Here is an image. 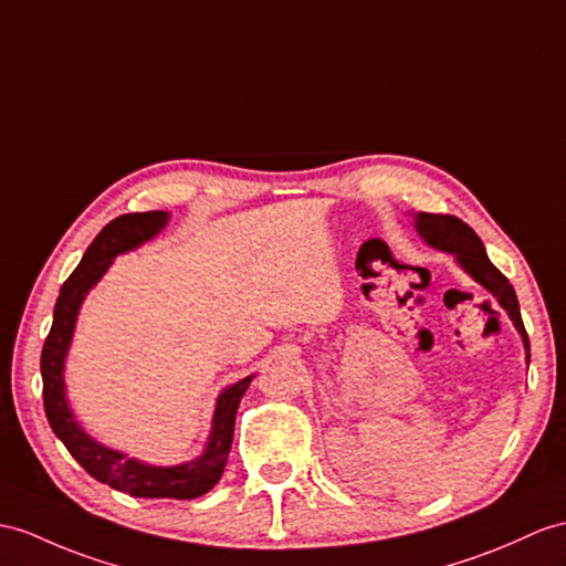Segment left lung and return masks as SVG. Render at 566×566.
Returning <instances> with one entry per match:
<instances>
[{
  "instance_id": "left-lung-1",
  "label": "left lung",
  "mask_w": 566,
  "mask_h": 566,
  "mask_svg": "<svg viewBox=\"0 0 566 566\" xmlns=\"http://www.w3.org/2000/svg\"><path fill=\"white\" fill-rule=\"evenodd\" d=\"M416 230L420 232V238L434 247V250H442L457 256L459 266L471 275L473 281H478L482 287L497 297L500 305L506 310L509 319L514 322L516 331L523 338V348H526V363H531V343L526 326H523L521 319V310H518V300L512 283H509L506 275L492 264L485 252V244L475 235V230L471 226H465L461 218L457 216H442V213H418L416 216Z\"/></svg>"
}]
</instances>
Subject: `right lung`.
I'll use <instances>...</instances> for the list:
<instances>
[{
	"mask_svg": "<svg viewBox=\"0 0 566 566\" xmlns=\"http://www.w3.org/2000/svg\"><path fill=\"white\" fill-rule=\"evenodd\" d=\"M168 218L170 216L165 211L127 213L109 220L98 232V238L91 242L76 271L62 285L57 305H54L52 328L45 338L43 355H40V371H43V403L52 432L62 439V444L84 465L88 475L105 482L113 490L132 494V497L195 500L209 492L223 475L232 432H235L238 406L254 377H244L220 391L203 453L195 461L179 465H150L95 442L76 422L64 391V360L69 346H72L81 302H84L91 287L103 279L117 254L136 250L139 244L156 238L168 223Z\"/></svg>",
	"mask_w": 566,
	"mask_h": 566,
	"instance_id": "obj_1",
	"label": "right lung"
}]
</instances>
